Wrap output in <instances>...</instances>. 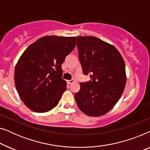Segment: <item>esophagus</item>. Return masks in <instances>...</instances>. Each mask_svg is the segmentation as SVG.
Returning <instances> with one entry per match:
<instances>
[{"label": "esophagus", "mask_w": 150, "mask_h": 150, "mask_svg": "<svg viewBox=\"0 0 150 150\" xmlns=\"http://www.w3.org/2000/svg\"><path fill=\"white\" fill-rule=\"evenodd\" d=\"M67 83L68 85H70V84L74 83V81L73 80H68V81H67Z\"/></svg>", "instance_id": "34e87169"}]
</instances>
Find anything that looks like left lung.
<instances>
[{
    "mask_svg": "<svg viewBox=\"0 0 150 150\" xmlns=\"http://www.w3.org/2000/svg\"><path fill=\"white\" fill-rule=\"evenodd\" d=\"M77 47L83 74L91 79L81 83L80 91L74 95L77 106L89 116L104 115L124 92V61L115 47L96 37H77Z\"/></svg>",
    "mask_w": 150,
    "mask_h": 150,
    "instance_id": "1",
    "label": "left lung"
}]
</instances>
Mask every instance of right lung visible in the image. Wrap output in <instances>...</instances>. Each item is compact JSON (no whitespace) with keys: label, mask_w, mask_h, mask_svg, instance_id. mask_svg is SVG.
I'll use <instances>...</instances> for the list:
<instances>
[{"label":"right lung","mask_w":150,"mask_h":150,"mask_svg":"<svg viewBox=\"0 0 150 150\" xmlns=\"http://www.w3.org/2000/svg\"><path fill=\"white\" fill-rule=\"evenodd\" d=\"M76 37L47 35L30 44L15 67L14 82L20 98L36 112L57 106L67 89L61 65L74 49Z\"/></svg>","instance_id":"add662e5"}]
</instances>
